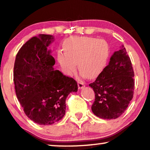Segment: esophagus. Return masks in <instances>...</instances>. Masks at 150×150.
<instances>
[{
	"instance_id": "esophagus-1",
	"label": "esophagus",
	"mask_w": 150,
	"mask_h": 150,
	"mask_svg": "<svg viewBox=\"0 0 150 150\" xmlns=\"http://www.w3.org/2000/svg\"><path fill=\"white\" fill-rule=\"evenodd\" d=\"M85 86V83L83 81H79L78 82V87L79 89H81Z\"/></svg>"
}]
</instances>
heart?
<instances>
[{"instance_id": "heart-1", "label": "heart", "mask_w": 150, "mask_h": 150, "mask_svg": "<svg viewBox=\"0 0 150 150\" xmlns=\"http://www.w3.org/2000/svg\"><path fill=\"white\" fill-rule=\"evenodd\" d=\"M64 51L58 53V60L66 74L76 70V63L83 75L94 79L103 71L108 61L109 47L103 40L88 37H72L64 42Z\"/></svg>"}]
</instances>
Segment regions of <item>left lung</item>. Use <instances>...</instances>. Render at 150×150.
<instances>
[{
	"label": "left lung",
	"mask_w": 150,
	"mask_h": 150,
	"mask_svg": "<svg viewBox=\"0 0 150 150\" xmlns=\"http://www.w3.org/2000/svg\"><path fill=\"white\" fill-rule=\"evenodd\" d=\"M134 71L126 49L115 51L108 65L89 86L95 99L92 110L97 117L116 119L125 112L134 97Z\"/></svg>",
	"instance_id": "left-lung-1"
}]
</instances>
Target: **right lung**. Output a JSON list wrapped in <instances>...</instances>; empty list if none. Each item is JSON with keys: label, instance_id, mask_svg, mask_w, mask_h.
<instances>
[{"label": "right lung", "instance_id": "right-lung-1", "mask_svg": "<svg viewBox=\"0 0 150 150\" xmlns=\"http://www.w3.org/2000/svg\"><path fill=\"white\" fill-rule=\"evenodd\" d=\"M53 40L50 35L33 37L19 49L14 62L16 97L27 117L40 125L62 119L67 97L78 90L74 79L53 69L55 59L47 50Z\"/></svg>", "mask_w": 150, "mask_h": 150}]
</instances>
